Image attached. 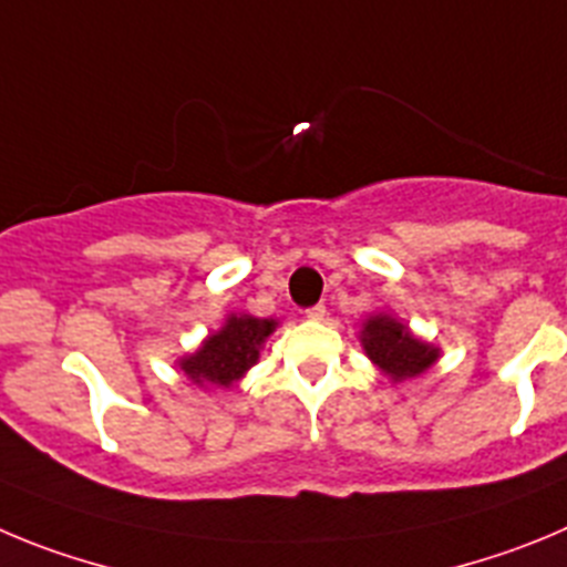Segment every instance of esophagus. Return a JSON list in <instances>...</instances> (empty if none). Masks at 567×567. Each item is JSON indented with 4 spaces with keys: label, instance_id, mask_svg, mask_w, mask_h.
Returning a JSON list of instances; mask_svg holds the SVG:
<instances>
[{
    "label": "esophagus",
    "instance_id": "1",
    "mask_svg": "<svg viewBox=\"0 0 567 567\" xmlns=\"http://www.w3.org/2000/svg\"><path fill=\"white\" fill-rule=\"evenodd\" d=\"M324 313H328V308H324V305H313V308L305 310V316H308V319H324Z\"/></svg>",
    "mask_w": 567,
    "mask_h": 567
}]
</instances>
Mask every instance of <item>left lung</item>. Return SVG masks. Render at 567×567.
I'll return each instance as SVG.
<instances>
[{"instance_id":"obj_1","label":"left lung","mask_w":567,"mask_h":567,"mask_svg":"<svg viewBox=\"0 0 567 567\" xmlns=\"http://www.w3.org/2000/svg\"><path fill=\"white\" fill-rule=\"evenodd\" d=\"M361 347L372 364H379L392 381L415 379L430 370L441 350L410 333L404 321L392 313H375L361 328Z\"/></svg>"}]
</instances>
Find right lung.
Here are the masks:
<instances>
[{
	"mask_svg": "<svg viewBox=\"0 0 567 567\" xmlns=\"http://www.w3.org/2000/svg\"><path fill=\"white\" fill-rule=\"evenodd\" d=\"M277 330V319H257L248 313H231L217 333L208 336L192 355L177 364L192 384L231 386L259 361L265 339Z\"/></svg>",
	"mask_w": 567,
	"mask_h": 567,
	"instance_id": "add662e5",
	"label": "right lung"
}]
</instances>
